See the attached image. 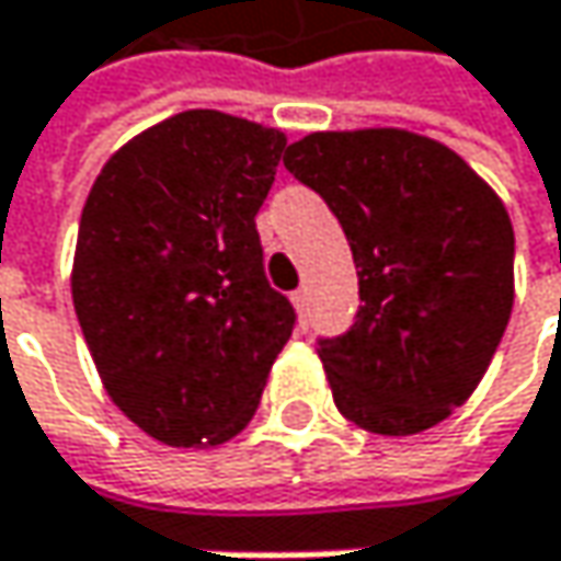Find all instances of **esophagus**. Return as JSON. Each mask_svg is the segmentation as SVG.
Here are the masks:
<instances>
[{"label": "esophagus", "instance_id": "34e87169", "mask_svg": "<svg viewBox=\"0 0 561 561\" xmlns=\"http://www.w3.org/2000/svg\"><path fill=\"white\" fill-rule=\"evenodd\" d=\"M291 305L298 308V314H305V311H308V288H298V291L291 295Z\"/></svg>", "mask_w": 561, "mask_h": 561}]
</instances>
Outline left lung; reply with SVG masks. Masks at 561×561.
I'll list each match as a JSON object with an SVG mask.
<instances>
[{
    "label": "left lung",
    "instance_id": "8db88e82",
    "mask_svg": "<svg viewBox=\"0 0 561 561\" xmlns=\"http://www.w3.org/2000/svg\"><path fill=\"white\" fill-rule=\"evenodd\" d=\"M285 169L341 220L360 279L351 331L318 341L334 405L377 435L438 425L478 390L513 311L504 201L409 129L311 133Z\"/></svg>",
    "mask_w": 561,
    "mask_h": 561
}]
</instances>
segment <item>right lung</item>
<instances>
[{"label": "right lung", "instance_id": "add662e5", "mask_svg": "<svg viewBox=\"0 0 561 561\" xmlns=\"http://www.w3.org/2000/svg\"><path fill=\"white\" fill-rule=\"evenodd\" d=\"M282 149L279 129L184 110L113 152L87 194L73 311L110 399L171 448L243 432L291 337L256 233Z\"/></svg>", "mask_w": 561, "mask_h": 561}]
</instances>
